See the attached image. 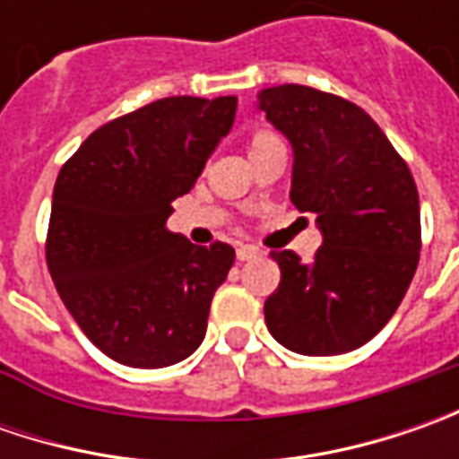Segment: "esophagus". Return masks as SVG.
I'll return each instance as SVG.
<instances>
[{
	"label": "esophagus",
	"mask_w": 459,
	"mask_h": 459,
	"mask_svg": "<svg viewBox=\"0 0 459 459\" xmlns=\"http://www.w3.org/2000/svg\"><path fill=\"white\" fill-rule=\"evenodd\" d=\"M255 257H260V250L253 247V245H242V247H238L239 263H245V260H255Z\"/></svg>",
	"instance_id": "obj_1"
}]
</instances>
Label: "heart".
Segmentation results:
<instances>
[{
    "instance_id": "obj_1",
    "label": "heart",
    "mask_w": 459,
    "mask_h": 459,
    "mask_svg": "<svg viewBox=\"0 0 459 459\" xmlns=\"http://www.w3.org/2000/svg\"><path fill=\"white\" fill-rule=\"evenodd\" d=\"M268 140H275V134L271 133V130H257V133L253 134V140H250V148H253V145H260V143H268Z\"/></svg>"
}]
</instances>
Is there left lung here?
Returning <instances> with one entry per match:
<instances>
[{"instance_id": "left-lung-1", "label": "left lung", "mask_w": 459, "mask_h": 459, "mask_svg": "<svg viewBox=\"0 0 459 459\" xmlns=\"http://www.w3.org/2000/svg\"><path fill=\"white\" fill-rule=\"evenodd\" d=\"M260 109L293 145L291 202L325 245L304 263L271 253L281 283L265 325L299 355H342L396 314L419 265V191L406 160L358 104L311 86L263 89Z\"/></svg>"}]
</instances>
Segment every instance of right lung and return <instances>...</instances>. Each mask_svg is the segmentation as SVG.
<instances>
[{
  "label": "right lung",
  "mask_w": 459,
  "mask_h": 459,
  "mask_svg": "<svg viewBox=\"0 0 459 459\" xmlns=\"http://www.w3.org/2000/svg\"><path fill=\"white\" fill-rule=\"evenodd\" d=\"M235 112V97L158 99L101 125L63 163L45 260L65 308L107 358L166 368L202 344L235 250L199 247L168 232L166 220Z\"/></svg>",
  "instance_id": "1"
}]
</instances>
